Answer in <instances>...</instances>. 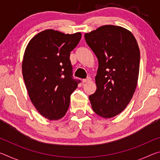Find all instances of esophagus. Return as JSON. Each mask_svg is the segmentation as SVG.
Returning a JSON list of instances; mask_svg holds the SVG:
<instances>
[{
  "label": "esophagus",
  "mask_w": 160,
  "mask_h": 160,
  "mask_svg": "<svg viewBox=\"0 0 160 160\" xmlns=\"http://www.w3.org/2000/svg\"><path fill=\"white\" fill-rule=\"evenodd\" d=\"M92 79L91 78H88L87 79H83L82 80V82L85 83V82H90V81H91Z\"/></svg>",
  "instance_id": "esophagus-1"
}]
</instances>
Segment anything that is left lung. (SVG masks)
I'll return each instance as SVG.
<instances>
[{"label":"left lung","instance_id":"1","mask_svg":"<svg viewBox=\"0 0 160 160\" xmlns=\"http://www.w3.org/2000/svg\"><path fill=\"white\" fill-rule=\"evenodd\" d=\"M85 38L99 61L97 90L89 97L92 108L102 118L114 117L128 106L136 89L138 44L128 29L112 25L99 27Z\"/></svg>","mask_w":160,"mask_h":160}]
</instances>
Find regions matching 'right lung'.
Wrapping results in <instances>:
<instances>
[{"instance_id":"1","label":"right lung","mask_w":160,"mask_h":160,"mask_svg":"<svg viewBox=\"0 0 160 160\" xmlns=\"http://www.w3.org/2000/svg\"><path fill=\"white\" fill-rule=\"evenodd\" d=\"M81 37L80 32L46 29L35 35L25 48L22 70L27 90L38 112L48 120L63 117L70 94L80 82L72 78L70 53Z\"/></svg>"}]
</instances>
